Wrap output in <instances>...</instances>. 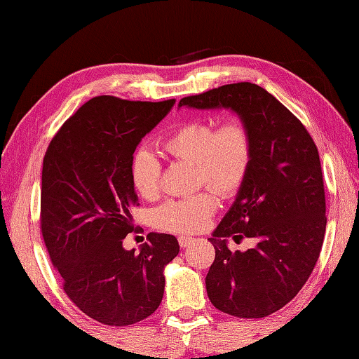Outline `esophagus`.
<instances>
[{
    "mask_svg": "<svg viewBox=\"0 0 359 359\" xmlns=\"http://www.w3.org/2000/svg\"><path fill=\"white\" fill-rule=\"evenodd\" d=\"M193 237H188V236H179V245H180V248H187V246H190V243L193 242Z\"/></svg>",
    "mask_w": 359,
    "mask_h": 359,
    "instance_id": "34e87169",
    "label": "esophagus"
}]
</instances>
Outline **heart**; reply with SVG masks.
I'll return each mask as SVG.
<instances>
[{
    "label": "heart",
    "mask_w": 359,
    "mask_h": 359,
    "mask_svg": "<svg viewBox=\"0 0 359 359\" xmlns=\"http://www.w3.org/2000/svg\"><path fill=\"white\" fill-rule=\"evenodd\" d=\"M161 147L174 160L193 163L198 185H205L214 191L204 190L190 198L165 202L154 212V224L169 232H201L217 212V194L231 198L243 185L252 157L250 128L238 117H229L217 127L208 119H194L169 133ZM128 175L133 190L141 198L158 196L161 165L149 149L133 152Z\"/></svg>",
    "instance_id": "heart-1"
}]
</instances>
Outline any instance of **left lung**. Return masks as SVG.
<instances>
[{
	"mask_svg": "<svg viewBox=\"0 0 359 359\" xmlns=\"http://www.w3.org/2000/svg\"><path fill=\"white\" fill-rule=\"evenodd\" d=\"M179 107L229 108L250 128L251 165L210 238L215 260L205 287L221 312L270 316L302 290L322 251L327 204L316 142L281 102L248 81L184 97ZM229 236L252 238L257 246L231 252Z\"/></svg>",
	"mask_w": 359,
	"mask_h": 359,
	"instance_id": "1",
	"label": "left lung"
}]
</instances>
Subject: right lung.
Listing matches in <instances>:
<instances>
[{
  "mask_svg": "<svg viewBox=\"0 0 359 359\" xmlns=\"http://www.w3.org/2000/svg\"><path fill=\"white\" fill-rule=\"evenodd\" d=\"M99 95L78 108L48 144L42 166L41 231L62 289L109 327L144 320L165 292L163 270L179 254L169 233L123 250L138 194L128 165L136 146L174 105Z\"/></svg>",
  "mask_w": 359,
  "mask_h": 359,
  "instance_id": "add662e5",
  "label": "right lung"
}]
</instances>
